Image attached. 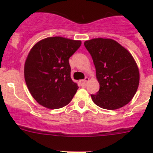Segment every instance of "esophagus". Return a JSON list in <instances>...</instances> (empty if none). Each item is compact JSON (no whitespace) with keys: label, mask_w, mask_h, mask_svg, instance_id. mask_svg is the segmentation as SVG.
Segmentation results:
<instances>
[{"label":"esophagus","mask_w":153,"mask_h":153,"mask_svg":"<svg viewBox=\"0 0 153 153\" xmlns=\"http://www.w3.org/2000/svg\"><path fill=\"white\" fill-rule=\"evenodd\" d=\"M89 81H90V78L86 77L84 79H83V80L81 81V84L83 85V86H85V85H86V83H88Z\"/></svg>","instance_id":"obj_1"}]
</instances>
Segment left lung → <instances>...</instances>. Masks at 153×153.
Listing matches in <instances>:
<instances>
[{"label": "left lung", "instance_id": "obj_1", "mask_svg": "<svg viewBox=\"0 0 153 153\" xmlns=\"http://www.w3.org/2000/svg\"><path fill=\"white\" fill-rule=\"evenodd\" d=\"M93 58L100 90L93 102L105 109H117L129 103L137 91L140 72L134 58L118 42L94 38L84 42Z\"/></svg>", "mask_w": 153, "mask_h": 153}]
</instances>
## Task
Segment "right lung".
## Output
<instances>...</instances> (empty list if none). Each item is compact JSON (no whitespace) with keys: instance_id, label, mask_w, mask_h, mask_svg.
<instances>
[{"instance_id":"right-lung-1","label":"right lung","mask_w":153,"mask_h":153,"mask_svg":"<svg viewBox=\"0 0 153 153\" xmlns=\"http://www.w3.org/2000/svg\"><path fill=\"white\" fill-rule=\"evenodd\" d=\"M80 45V40L52 36L31 48L24 64V79L40 105L55 109L72 100L79 87L70 77L69 58Z\"/></svg>"}]
</instances>
